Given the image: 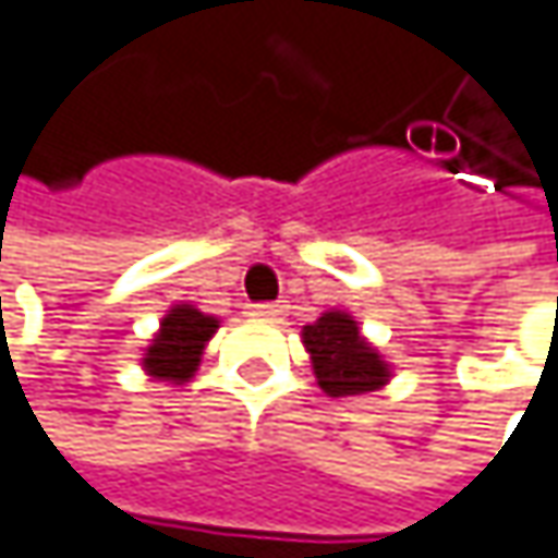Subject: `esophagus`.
Wrapping results in <instances>:
<instances>
[{
	"mask_svg": "<svg viewBox=\"0 0 558 558\" xmlns=\"http://www.w3.org/2000/svg\"><path fill=\"white\" fill-rule=\"evenodd\" d=\"M282 304H272V301H259V304H251L247 307V314L251 317H257V320H279L282 317Z\"/></svg>",
	"mask_w": 558,
	"mask_h": 558,
	"instance_id": "esophagus-1",
	"label": "esophagus"
}]
</instances>
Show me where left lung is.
I'll use <instances>...</instances> for the list:
<instances>
[{
  "mask_svg": "<svg viewBox=\"0 0 558 558\" xmlns=\"http://www.w3.org/2000/svg\"><path fill=\"white\" fill-rule=\"evenodd\" d=\"M304 345L314 362L317 384L330 397H359L384 387L390 378L380 355L362 339L349 314L327 311L317 324L304 327Z\"/></svg>",
  "mask_w": 558,
  "mask_h": 558,
  "instance_id": "1",
  "label": "left lung"
}]
</instances>
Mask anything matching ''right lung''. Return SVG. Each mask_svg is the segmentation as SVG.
Segmentation results:
<instances>
[{
	"mask_svg": "<svg viewBox=\"0 0 558 558\" xmlns=\"http://www.w3.org/2000/svg\"><path fill=\"white\" fill-rule=\"evenodd\" d=\"M219 330V320L196 311L193 304H178L171 314L161 320V330L155 333L148 352H145V372L158 380H180L193 378L203 345Z\"/></svg>",
	"mask_w": 558,
	"mask_h": 558,
	"instance_id": "obj_1",
	"label": "right lung"
}]
</instances>
